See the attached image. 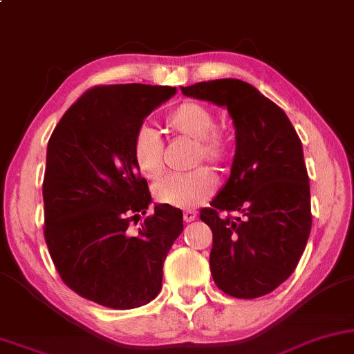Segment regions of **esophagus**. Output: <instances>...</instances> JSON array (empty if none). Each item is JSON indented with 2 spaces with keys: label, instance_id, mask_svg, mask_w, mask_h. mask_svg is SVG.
<instances>
[{
  "label": "esophagus",
  "instance_id": "obj_1",
  "mask_svg": "<svg viewBox=\"0 0 354 354\" xmlns=\"http://www.w3.org/2000/svg\"><path fill=\"white\" fill-rule=\"evenodd\" d=\"M196 216H197V214L194 210H185V212H183V218H185V221H194Z\"/></svg>",
  "mask_w": 354,
  "mask_h": 354
}]
</instances>
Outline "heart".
<instances>
[{"mask_svg": "<svg viewBox=\"0 0 354 354\" xmlns=\"http://www.w3.org/2000/svg\"><path fill=\"white\" fill-rule=\"evenodd\" d=\"M167 128L183 139L194 140L192 165L202 160L215 167L230 155V139L215 128V113L199 102H183L167 118ZM133 158L142 176L155 180L163 171V142L153 128L139 126L133 138ZM216 189V180L209 168L189 173L168 174L153 186L155 199L176 209H196Z\"/></svg>", "mask_w": 354, "mask_h": 354, "instance_id": "heart-1", "label": "heart"}]
</instances>
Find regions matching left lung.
I'll return each instance as SVG.
<instances>
[{"label":"left lung","instance_id":"left-lung-1","mask_svg":"<svg viewBox=\"0 0 354 354\" xmlns=\"http://www.w3.org/2000/svg\"><path fill=\"white\" fill-rule=\"evenodd\" d=\"M181 92L225 106L236 129L232 174L201 210L214 234L215 285L233 298L268 295L295 272L313 225L301 140L285 111L239 79L197 82Z\"/></svg>","mask_w":354,"mask_h":354}]
</instances>
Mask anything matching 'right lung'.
<instances>
[{"label": "right lung", "mask_w": 354, "mask_h": 354, "mask_svg": "<svg viewBox=\"0 0 354 354\" xmlns=\"http://www.w3.org/2000/svg\"><path fill=\"white\" fill-rule=\"evenodd\" d=\"M176 87L97 86L69 106L46 147L44 234L61 280L111 309L147 304L162 290L163 262L183 232V212L149 209L147 181L133 158L144 118Z\"/></svg>", "instance_id": "right-lung-1"}]
</instances>
